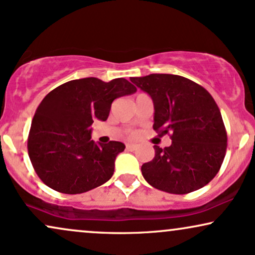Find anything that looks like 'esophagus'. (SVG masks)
Wrapping results in <instances>:
<instances>
[{"instance_id": "esophagus-1", "label": "esophagus", "mask_w": 255, "mask_h": 255, "mask_svg": "<svg viewBox=\"0 0 255 255\" xmlns=\"http://www.w3.org/2000/svg\"><path fill=\"white\" fill-rule=\"evenodd\" d=\"M127 149L128 150H136L137 145L136 144H127Z\"/></svg>"}]
</instances>
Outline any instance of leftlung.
Here are the masks:
<instances>
[{"mask_svg":"<svg viewBox=\"0 0 255 255\" xmlns=\"http://www.w3.org/2000/svg\"><path fill=\"white\" fill-rule=\"evenodd\" d=\"M151 97L153 130L170 134V146L155 145L152 161L142 165L143 177L156 189L188 194L208 184L218 174L227 149L221 112L199 84L175 74H150L130 79Z\"/></svg>","mask_w":255,"mask_h":255,"instance_id":"left-lung-1","label":"left lung"}]
</instances>
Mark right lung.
Masks as SVG:
<instances>
[{
	"label": "right lung",
	"instance_id": "1",
	"mask_svg": "<svg viewBox=\"0 0 255 255\" xmlns=\"http://www.w3.org/2000/svg\"><path fill=\"white\" fill-rule=\"evenodd\" d=\"M137 91L124 78L71 80L51 91L31 121L28 155L37 176L62 194H81L112 177L115 161L125 145L91 139L93 121L105 122L115 99Z\"/></svg>",
	"mask_w": 255,
	"mask_h": 255
}]
</instances>
